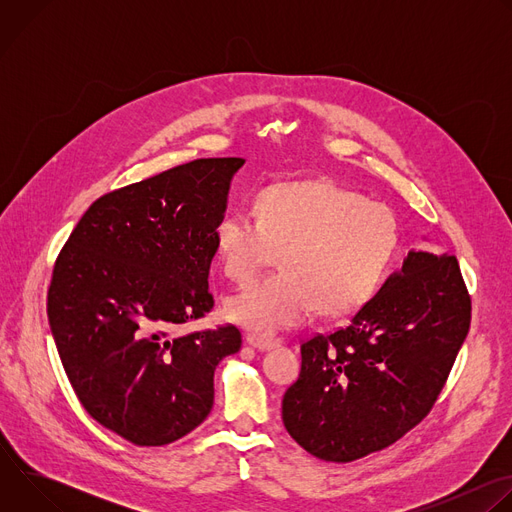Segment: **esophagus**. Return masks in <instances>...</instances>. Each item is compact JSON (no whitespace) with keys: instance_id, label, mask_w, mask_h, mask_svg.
<instances>
[{"instance_id":"obj_1","label":"esophagus","mask_w":512,"mask_h":512,"mask_svg":"<svg viewBox=\"0 0 512 512\" xmlns=\"http://www.w3.org/2000/svg\"><path fill=\"white\" fill-rule=\"evenodd\" d=\"M245 340H247V344H251L257 350H269L273 346H279V342H281L275 336H259V334H247Z\"/></svg>"}]
</instances>
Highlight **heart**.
<instances>
[{"instance_id":"obj_1","label":"heart","mask_w":512,"mask_h":512,"mask_svg":"<svg viewBox=\"0 0 512 512\" xmlns=\"http://www.w3.org/2000/svg\"><path fill=\"white\" fill-rule=\"evenodd\" d=\"M399 243L393 210L330 180L267 186L257 218L229 212L214 229L225 273L247 281L277 257L279 271L251 281L225 304L229 320L269 336L318 308L344 316L367 302Z\"/></svg>"}]
</instances>
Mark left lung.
I'll list each match as a JSON object with an SVG mask.
<instances>
[{
    "label": "left lung",
    "mask_w": 512,
    "mask_h": 512,
    "mask_svg": "<svg viewBox=\"0 0 512 512\" xmlns=\"http://www.w3.org/2000/svg\"><path fill=\"white\" fill-rule=\"evenodd\" d=\"M470 318L458 259L409 251L346 326L302 344L300 377L281 405L287 433L326 462L389 448L435 405Z\"/></svg>",
    "instance_id": "8db88e82"
}]
</instances>
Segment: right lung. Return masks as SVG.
<instances>
[{"instance_id": "right-lung-1", "label": "right lung", "mask_w": 512, "mask_h": 512, "mask_svg": "<svg viewBox=\"0 0 512 512\" xmlns=\"http://www.w3.org/2000/svg\"><path fill=\"white\" fill-rule=\"evenodd\" d=\"M243 158H202L95 200L52 269L48 322L87 413L135 446H166L212 409L241 332L180 334L206 316L214 229Z\"/></svg>"}]
</instances>
